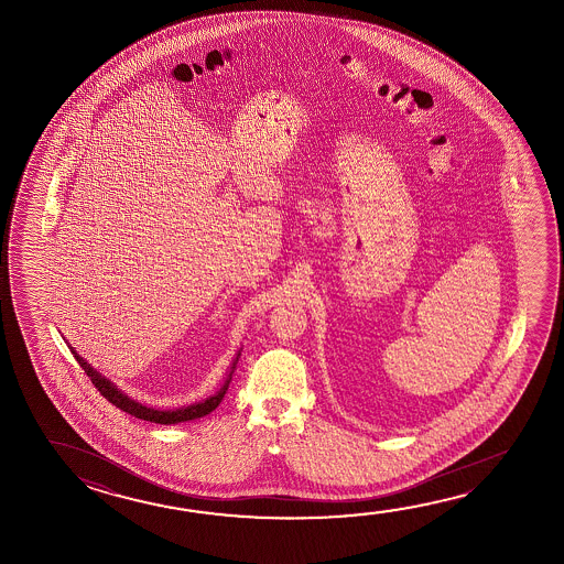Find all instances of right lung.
Listing matches in <instances>:
<instances>
[{"label": "right lung", "mask_w": 564, "mask_h": 564, "mask_svg": "<svg viewBox=\"0 0 564 564\" xmlns=\"http://www.w3.org/2000/svg\"><path fill=\"white\" fill-rule=\"evenodd\" d=\"M75 358H77V362H79L80 368L87 372V376L90 378V382L95 384V388L99 390L100 395H105L107 400H109L110 404L117 405L120 408L122 412H129L130 415H137L140 420H147V422H154V424H178V422H188V420H196V417H202V415L209 414L212 410H216L218 408L219 402H221V398L226 394V390H228L229 380H231V375H229L228 380H226V384L224 388L219 390L218 394L212 395L208 400H204V402H199V404L186 405V408H180V410H169V412H164V410H154V408H147V405L139 404V402H134V400H130L129 395L122 394L119 388H115V386L110 384L107 378H102V376L97 372V370H93L83 358H80L75 350H70ZM238 362V360H236ZM236 362L231 366V370L236 368Z\"/></svg>", "instance_id": "add662e5"}]
</instances>
